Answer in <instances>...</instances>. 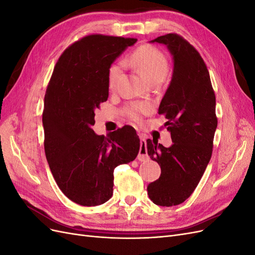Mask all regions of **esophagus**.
Returning a JSON list of instances; mask_svg holds the SVG:
<instances>
[{
  "mask_svg": "<svg viewBox=\"0 0 255 255\" xmlns=\"http://www.w3.org/2000/svg\"><path fill=\"white\" fill-rule=\"evenodd\" d=\"M138 160L139 161H144L149 158L148 155V150H146V142H145V138L140 135V149H139V153H138L137 156Z\"/></svg>",
  "mask_w": 255,
  "mask_h": 255,
  "instance_id": "1",
  "label": "esophagus"
}]
</instances>
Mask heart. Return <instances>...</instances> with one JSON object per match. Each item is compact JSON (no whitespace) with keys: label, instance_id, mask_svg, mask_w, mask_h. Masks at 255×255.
Instances as JSON below:
<instances>
[{"label":"heart","instance_id":"heart-1","mask_svg":"<svg viewBox=\"0 0 255 255\" xmlns=\"http://www.w3.org/2000/svg\"><path fill=\"white\" fill-rule=\"evenodd\" d=\"M125 65L133 68L149 84H159L164 81L168 72V60L158 49L149 44L141 45L136 49L125 60ZM121 73L120 65H113L109 70V86L115 88ZM151 111L148 103H136L128 107L129 118L138 121L142 114Z\"/></svg>","mask_w":255,"mask_h":255}]
</instances>
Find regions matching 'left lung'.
Returning a JSON list of instances; mask_svg holds the SVG:
<instances>
[{"label": "left lung", "instance_id": "8db88e82", "mask_svg": "<svg viewBox=\"0 0 255 255\" xmlns=\"http://www.w3.org/2000/svg\"><path fill=\"white\" fill-rule=\"evenodd\" d=\"M165 44L173 60L170 84L158 107L166 118L172 144L146 140L150 157L160 166V176L149 184L154 204L173 206L194 192L210 163L217 128L216 98L210 73L198 51L176 34L150 41Z\"/></svg>", "mask_w": 255, "mask_h": 255}]
</instances>
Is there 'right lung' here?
<instances>
[{
	"mask_svg": "<svg viewBox=\"0 0 255 255\" xmlns=\"http://www.w3.org/2000/svg\"><path fill=\"white\" fill-rule=\"evenodd\" d=\"M135 38L89 35L61 54L44 96V152L60 190L71 201L97 206L112 198L115 168L136 158L140 140L126 126L110 135L92 129L109 98V70Z\"/></svg>",
	"mask_w": 255,
	"mask_h": 255,
	"instance_id": "right-lung-1",
	"label": "right lung"
}]
</instances>
